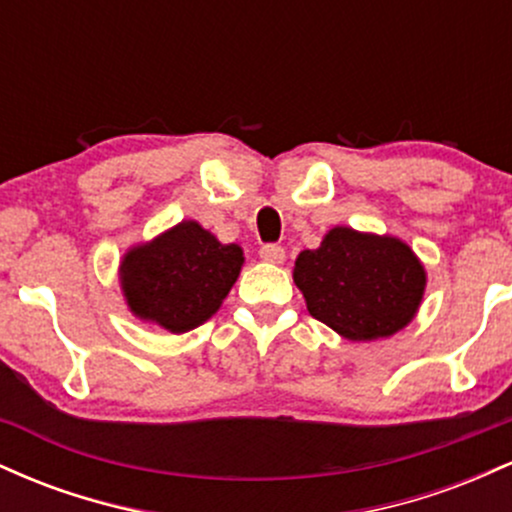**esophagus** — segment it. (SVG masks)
Masks as SVG:
<instances>
[{"mask_svg": "<svg viewBox=\"0 0 512 512\" xmlns=\"http://www.w3.org/2000/svg\"><path fill=\"white\" fill-rule=\"evenodd\" d=\"M260 257L264 262H272V264H281L286 260V252H284V248H281V245H262L260 248Z\"/></svg>", "mask_w": 512, "mask_h": 512, "instance_id": "34e87169", "label": "esophagus"}]
</instances>
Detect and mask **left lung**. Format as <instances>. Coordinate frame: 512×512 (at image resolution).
<instances>
[{"instance_id":"8db88e82","label":"left lung","mask_w":512,"mask_h":512,"mask_svg":"<svg viewBox=\"0 0 512 512\" xmlns=\"http://www.w3.org/2000/svg\"><path fill=\"white\" fill-rule=\"evenodd\" d=\"M293 281L315 320L349 342H375L414 320L428 279L402 238L334 226L296 257Z\"/></svg>"}]
</instances>
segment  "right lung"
Instances as JSON below:
<instances>
[{
    "label": "right lung",
    "mask_w": 512,
    "mask_h": 512,
    "mask_svg": "<svg viewBox=\"0 0 512 512\" xmlns=\"http://www.w3.org/2000/svg\"><path fill=\"white\" fill-rule=\"evenodd\" d=\"M243 248L185 219L120 260V289L137 320L185 334L204 325L238 281Z\"/></svg>",
    "instance_id": "right-lung-1"
}]
</instances>
